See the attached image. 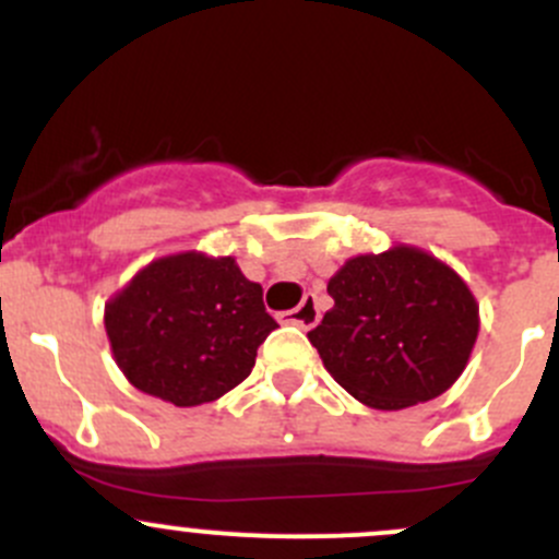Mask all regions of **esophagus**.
<instances>
[{
    "instance_id": "34e87169",
    "label": "esophagus",
    "mask_w": 559,
    "mask_h": 559,
    "mask_svg": "<svg viewBox=\"0 0 559 559\" xmlns=\"http://www.w3.org/2000/svg\"><path fill=\"white\" fill-rule=\"evenodd\" d=\"M281 319H284V321H292V324L302 326V330H311V326L319 324L321 316H319V308H316L313 295H306V300H302L300 306L295 308V311L281 313Z\"/></svg>"
}]
</instances>
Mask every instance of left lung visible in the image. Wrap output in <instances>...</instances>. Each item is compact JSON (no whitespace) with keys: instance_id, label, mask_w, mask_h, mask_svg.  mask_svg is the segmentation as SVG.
<instances>
[{"instance_id":"obj_1","label":"left lung","mask_w":559,"mask_h":559,"mask_svg":"<svg viewBox=\"0 0 559 559\" xmlns=\"http://www.w3.org/2000/svg\"><path fill=\"white\" fill-rule=\"evenodd\" d=\"M335 306L308 332L326 373L359 403L400 411L447 392L478 337V302L416 246L352 257L326 284Z\"/></svg>"}]
</instances>
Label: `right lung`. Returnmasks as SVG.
I'll use <instances>...</instances> for the list:
<instances>
[{"mask_svg": "<svg viewBox=\"0 0 559 559\" xmlns=\"http://www.w3.org/2000/svg\"><path fill=\"white\" fill-rule=\"evenodd\" d=\"M275 326L262 286L233 257L202 251L154 259L105 306L112 359L129 384L178 408L246 381Z\"/></svg>", "mask_w": 559, "mask_h": 559, "instance_id": "1", "label": "right lung"}]
</instances>
